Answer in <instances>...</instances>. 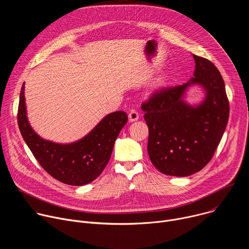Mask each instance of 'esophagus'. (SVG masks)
<instances>
[{
    "instance_id": "34e87169",
    "label": "esophagus",
    "mask_w": 249,
    "mask_h": 249,
    "mask_svg": "<svg viewBox=\"0 0 249 249\" xmlns=\"http://www.w3.org/2000/svg\"><path fill=\"white\" fill-rule=\"evenodd\" d=\"M128 118H129L130 122H135V121H137L139 119V114H138L137 111L131 110L129 112V114H128Z\"/></svg>"
}]
</instances>
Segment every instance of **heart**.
Wrapping results in <instances>:
<instances>
[{"label": "heart", "mask_w": 249, "mask_h": 249, "mask_svg": "<svg viewBox=\"0 0 249 249\" xmlns=\"http://www.w3.org/2000/svg\"><path fill=\"white\" fill-rule=\"evenodd\" d=\"M163 80H164V78H160V79H159V81H158V85H160L162 82H163Z\"/></svg>", "instance_id": "b5f03b06"}]
</instances>
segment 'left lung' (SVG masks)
<instances>
[{
	"mask_svg": "<svg viewBox=\"0 0 249 249\" xmlns=\"http://www.w3.org/2000/svg\"><path fill=\"white\" fill-rule=\"evenodd\" d=\"M193 58L194 77L189 82L162 88L141 105L149 127L150 160L166 175L189 176L205 167L229 121L230 104L219 70L203 57ZM194 84L205 90L204 100L195 107L183 99Z\"/></svg>",
	"mask_w": 249,
	"mask_h": 249,
	"instance_id": "8db88e82",
	"label": "left lung"
}]
</instances>
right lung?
Masks as SVG:
<instances>
[{"label": "right lung", "instance_id": "1", "mask_svg": "<svg viewBox=\"0 0 249 249\" xmlns=\"http://www.w3.org/2000/svg\"><path fill=\"white\" fill-rule=\"evenodd\" d=\"M127 121L126 112H112L75 143L56 144L39 137L29 125L26 117L24 83L21 87L18 110L21 136L43 169L65 184L82 186L96 178L107 165L115 141Z\"/></svg>", "mask_w": 249, "mask_h": 249}]
</instances>
